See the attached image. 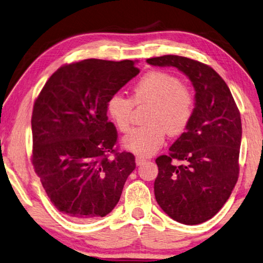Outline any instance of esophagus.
Segmentation results:
<instances>
[{
    "instance_id": "obj_1",
    "label": "esophagus",
    "mask_w": 263,
    "mask_h": 263,
    "mask_svg": "<svg viewBox=\"0 0 263 263\" xmlns=\"http://www.w3.org/2000/svg\"><path fill=\"white\" fill-rule=\"evenodd\" d=\"M144 162H146V159L145 157H141V156H137L136 157V164L137 165H141Z\"/></svg>"
}]
</instances>
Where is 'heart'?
<instances>
[{
  "instance_id": "1",
  "label": "heart",
  "mask_w": 263,
  "mask_h": 263,
  "mask_svg": "<svg viewBox=\"0 0 263 263\" xmlns=\"http://www.w3.org/2000/svg\"><path fill=\"white\" fill-rule=\"evenodd\" d=\"M135 104H149L146 125L132 130L123 145L132 153L149 156L163 145L166 132L180 136L187 130L195 109V98L189 86L165 71H149L133 85L131 99L115 93L107 101V112L121 132L131 127Z\"/></svg>"
}]
</instances>
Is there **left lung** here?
<instances>
[{"instance_id": "8db88e82", "label": "left lung", "mask_w": 263, "mask_h": 263, "mask_svg": "<svg viewBox=\"0 0 263 263\" xmlns=\"http://www.w3.org/2000/svg\"><path fill=\"white\" fill-rule=\"evenodd\" d=\"M147 63L175 66L195 89L187 130L168 155L155 160L156 201L175 221L186 226L203 223L224 206L239 176V109L226 82L207 64L177 55L153 57Z\"/></svg>"}]
</instances>
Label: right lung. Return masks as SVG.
I'll use <instances>...</instances> for the list:
<instances>
[{"label": "right lung", "mask_w": 263, "mask_h": 263, "mask_svg": "<svg viewBox=\"0 0 263 263\" xmlns=\"http://www.w3.org/2000/svg\"><path fill=\"white\" fill-rule=\"evenodd\" d=\"M133 61L88 59L65 64L47 80L32 112V164L51 203L76 222L110 213L136 169L118 152L107 101L139 73Z\"/></svg>", "instance_id": "1"}]
</instances>
